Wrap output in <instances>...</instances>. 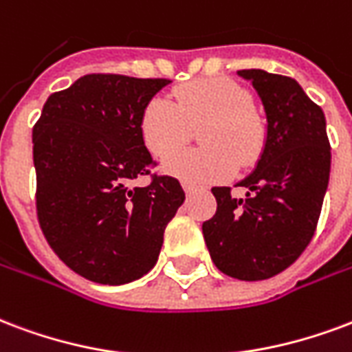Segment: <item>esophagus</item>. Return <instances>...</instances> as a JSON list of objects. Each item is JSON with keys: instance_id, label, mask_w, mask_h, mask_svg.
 <instances>
[{"instance_id": "obj_1", "label": "esophagus", "mask_w": 352, "mask_h": 352, "mask_svg": "<svg viewBox=\"0 0 352 352\" xmlns=\"http://www.w3.org/2000/svg\"><path fill=\"white\" fill-rule=\"evenodd\" d=\"M183 188H184V192L188 194V196H192V194L196 192V186H194V184H190V183H183Z\"/></svg>"}]
</instances>
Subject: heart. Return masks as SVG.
Wrapping results in <instances>:
<instances>
[{
    "mask_svg": "<svg viewBox=\"0 0 352 352\" xmlns=\"http://www.w3.org/2000/svg\"><path fill=\"white\" fill-rule=\"evenodd\" d=\"M203 122L200 141L208 147L171 157L166 162L168 173L190 184L220 183L235 173L236 160L252 166L261 155L265 130L254 111V98L228 78L184 83L173 93V102L160 96L149 100L140 117V134L151 155L164 160Z\"/></svg>",
    "mask_w": 352,
    "mask_h": 352,
    "instance_id": "b5f03b06",
    "label": "heart"
}]
</instances>
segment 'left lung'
Listing matches in <instances>:
<instances>
[{"instance_id":"1","label":"left lung","mask_w":352,"mask_h":352,"mask_svg":"<svg viewBox=\"0 0 352 352\" xmlns=\"http://www.w3.org/2000/svg\"><path fill=\"white\" fill-rule=\"evenodd\" d=\"M261 98L267 140L257 168L236 186H214L216 214L203 222L210 259L223 274L259 282L291 267L314 239L329 186L324 113L296 80L261 69L239 70Z\"/></svg>"}]
</instances>
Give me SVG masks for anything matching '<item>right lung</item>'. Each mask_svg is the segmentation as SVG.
Returning <instances> with one entry per match:
<instances>
[{"label": "right lung", "mask_w": 352, "mask_h": 352, "mask_svg": "<svg viewBox=\"0 0 352 352\" xmlns=\"http://www.w3.org/2000/svg\"><path fill=\"white\" fill-rule=\"evenodd\" d=\"M168 83L87 74L52 93L33 126L38 223L57 257L91 282L121 285L147 274L184 201L173 177L129 186L156 166L140 117Z\"/></svg>", "instance_id": "add662e5"}]
</instances>
